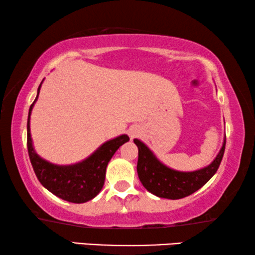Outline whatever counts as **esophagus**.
I'll use <instances>...</instances> for the list:
<instances>
[{
    "label": "esophagus",
    "instance_id": "1",
    "mask_svg": "<svg viewBox=\"0 0 255 255\" xmlns=\"http://www.w3.org/2000/svg\"><path fill=\"white\" fill-rule=\"evenodd\" d=\"M130 135H131V138L137 137V132H135V131H131V132H130Z\"/></svg>",
    "mask_w": 255,
    "mask_h": 255
}]
</instances>
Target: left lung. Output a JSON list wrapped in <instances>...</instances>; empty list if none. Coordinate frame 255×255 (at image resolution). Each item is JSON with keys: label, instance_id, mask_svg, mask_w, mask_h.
<instances>
[{"label": "left lung", "instance_id": "obj_1", "mask_svg": "<svg viewBox=\"0 0 255 255\" xmlns=\"http://www.w3.org/2000/svg\"><path fill=\"white\" fill-rule=\"evenodd\" d=\"M133 141L138 147L137 172L142 186L158 197L179 200L197 191L215 175L224 155L226 138L214 161L205 168L195 172H177L170 169L155 158L144 142L138 139Z\"/></svg>", "mask_w": 255, "mask_h": 255}]
</instances>
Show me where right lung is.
Listing matches in <instances>:
<instances>
[{"label": "right lung", "mask_w": 255, "mask_h": 255, "mask_svg": "<svg viewBox=\"0 0 255 255\" xmlns=\"http://www.w3.org/2000/svg\"><path fill=\"white\" fill-rule=\"evenodd\" d=\"M41 83L38 87L39 94ZM38 95L31 104L27 118V152L31 165L39 182L55 196L72 203H85L102 189L108 162L124 142L130 140L127 134L109 140L82 162L71 166H57L41 159L34 152L30 133V115Z\"/></svg>", "instance_id": "add662e5"}]
</instances>
